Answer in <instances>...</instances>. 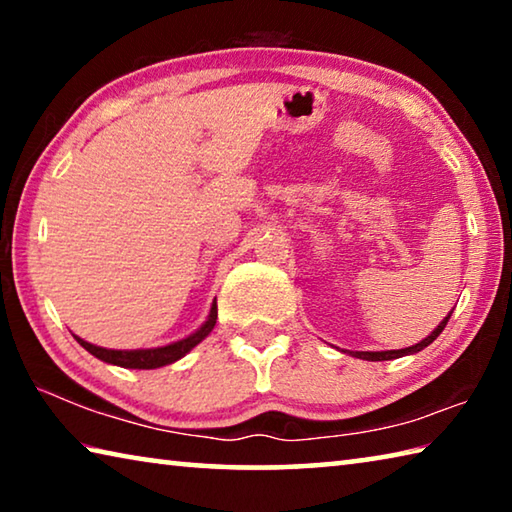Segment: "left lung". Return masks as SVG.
Returning a JSON list of instances; mask_svg holds the SVG:
<instances>
[{
	"instance_id": "8db88e82",
	"label": "left lung",
	"mask_w": 512,
	"mask_h": 512,
	"mask_svg": "<svg viewBox=\"0 0 512 512\" xmlns=\"http://www.w3.org/2000/svg\"><path fill=\"white\" fill-rule=\"evenodd\" d=\"M449 316H452V311H449V314H447L443 320H440V325H438L436 329H433V332L427 336V339H422L420 343L411 345V348H402V350H384V352H348V354H352V357H357V359H363V361H391V359L406 357V354H415V352L424 350V348H427V345H431L433 341L438 339L440 332H443L445 325H447Z\"/></svg>"
}]
</instances>
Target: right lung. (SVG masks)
Returning <instances> with one entry per match:
<instances>
[{
  "label": "right lung",
  "mask_w": 512,
  "mask_h": 512,
  "mask_svg": "<svg viewBox=\"0 0 512 512\" xmlns=\"http://www.w3.org/2000/svg\"><path fill=\"white\" fill-rule=\"evenodd\" d=\"M216 325V300L210 307V316H207L205 323L196 329L194 334L185 336V339L173 341L169 345H162V348H146V350H108L101 348V345H92L88 341H83L81 336H74L85 350L94 357L112 363V366L119 368H133V370H153V368H162L169 366V363H176L178 359H183L189 350H194L198 343H201L207 334L212 332Z\"/></svg>",
  "instance_id": "obj_1"
}]
</instances>
